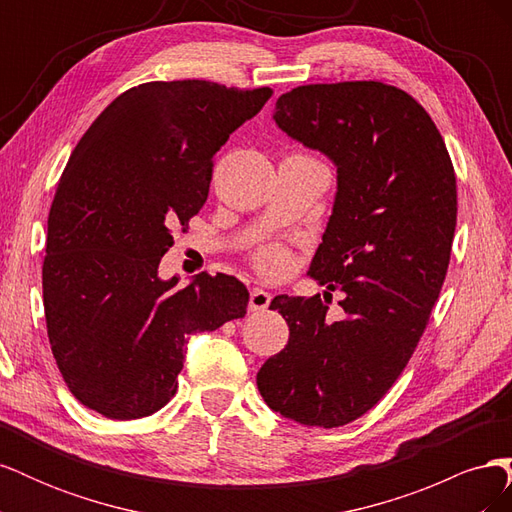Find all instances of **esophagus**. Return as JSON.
Segmentation results:
<instances>
[{
  "instance_id": "obj_1",
  "label": "esophagus",
  "mask_w": 512,
  "mask_h": 512,
  "mask_svg": "<svg viewBox=\"0 0 512 512\" xmlns=\"http://www.w3.org/2000/svg\"><path fill=\"white\" fill-rule=\"evenodd\" d=\"M271 294L262 288H254L250 294V312H265L271 305Z\"/></svg>"
}]
</instances>
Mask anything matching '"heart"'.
I'll return each mask as SVG.
<instances>
[{
  "label": "heart",
  "instance_id": "obj_1",
  "mask_svg": "<svg viewBox=\"0 0 512 512\" xmlns=\"http://www.w3.org/2000/svg\"><path fill=\"white\" fill-rule=\"evenodd\" d=\"M254 265H256V269L262 275L280 277V275H284L290 269L292 258H290L288 250H284V247H280V245H267V247H262V250L256 252Z\"/></svg>",
  "mask_w": 512,
  "mask_h": 512
}]
</instances>
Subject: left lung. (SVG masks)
<instances>
[{"label":"left lung","mask_w":512,"mask_h":512,"mask_svg":"<svg viewBox=\"0 0 512 512\" xmlns=\"http://www.w3.org/2000/svg\"><path fill=\"white\" fill-rule=\"evenodd\" d=\"M273 119L337 166L333 213L307 275L344 292L346 318L331 322L320 294L275 297L269 309L290 337L256 384L282 416L342 427L386 395L427 327L451 260L455 170L436 123L393 85L294 87Z\"/></svg>","instance_id":"obj_1"}]
</instances>
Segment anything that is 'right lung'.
<instances>
[{"mask_svg": "<svg viewBox=\"0 0 512 512\" xmlns=\"http://www.w3.org/2000/svg\"><path fill=\"white\" fill-rule=\"evenodd\" d=\"M273 89L153 81L91 123L59 179L42 265L46 331L70 393L115 421L149 416L177 391L190 335L243 318L232 275L160 280L170 228L209 196L213 156Z\"/></svg>", "mask_w": 512, "mask_h": 512, "instance_id": "1", "label": "right lung"}]
</instances>
